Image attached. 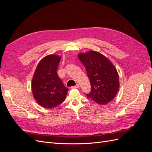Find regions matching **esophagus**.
<instances>
[{
  "instance_id": "34e87169",
  "label": "esophagus",
  "mask_w": 152,
  "mask_h": 152,
  "mask_svg": "<svg viewBox=\"0 0 152 152\" xmlns=\"http://www.w3.org/2000/svg\"><path fill=\"white\" fill-rule=\"evenodd\" d=\"M79 84H77L76 86H72L71 88L72 89H77V88H79Z\"/></svg>"
}]
</instances>
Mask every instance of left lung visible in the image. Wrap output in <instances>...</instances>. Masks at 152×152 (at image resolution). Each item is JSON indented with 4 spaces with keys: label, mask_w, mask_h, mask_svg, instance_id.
<instances>
[{
    "label": "left lung",
    "mask_w": 152,
    "mask_h": 152,
    "mask_svg": "<svg viewBox=\"0 0 152 152\" xmlns=\"http://www.w3.org/2000/svg\"><path fill=\"white\" fill-rule=\"evenodd\" d=\"M90 80L91 89L87 98L99 104H107L116 96L119 88L117 70L108 58L101 53L91 50L79 54Z\"/></svg>",
    "instance_id": "1"
}]
</instances>
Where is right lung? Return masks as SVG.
<instances>
[{
  "label": "right lung",
  "mask_w": 152,
  "mask_h": 152,
  "mask_svg": "<svg viewBox=\"0 0 152 152\" xmlns=\"http://www.w3.org/2000/svg\"><path fill=\"white\" fill-rule=\"evenodd\" d=\"M61 58L49 55L40 61L31 82L34 97L41 107L52 108L65 101L68 89L58 76L57 70Z\"/></svg>",
  "instance_id": "right-lung-1"
}]
</instances>
